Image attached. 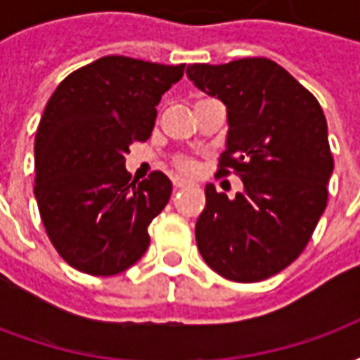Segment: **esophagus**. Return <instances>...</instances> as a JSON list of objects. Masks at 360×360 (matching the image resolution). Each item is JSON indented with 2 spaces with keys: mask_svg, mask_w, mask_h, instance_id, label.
<instances>
[{
  "mask_svg": "<svg viewBox=\"0 0 360 360\" xmlns=\"http://www.w3.org/2000/svg\"><path fill=\"white\" fill-rule=\"evenodd\" d=\"M187 187H188L187 181H183V179H173V188H175V191H181V188H187Z\"/></svg>",
  "mask_w": 360,
  "mask_h": 360,
  "instance_id": "esophagus-1",
  "label": "esophagus"
}]
</instances>
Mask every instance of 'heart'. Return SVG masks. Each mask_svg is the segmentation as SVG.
<instances>
[{"label": "heart", "instance_id": "b5f03b06", "mask_svg": "<svg viewBox=\"0 0 360 360\" xmlns=\"http://www.w3.org/2000/svg\"><path fill=\"white\" fill-rule=\"evenodd\" d=\"M173 167L179 173H183V175H195L198 164H196V160L193 156L181 154V156L173 158Z\"/></svg>", "mask_w": 360, "mask_h": 360}]
</instances>
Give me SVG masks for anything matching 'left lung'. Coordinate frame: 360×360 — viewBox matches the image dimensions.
Returning <instances> with one entry per match:
<instances>
[{
    "label": "left lung",
    "instance_id": "obj_1",
    "mask_svg": "<svg viewBox=\"0 0 360 360\" xmlns=\"http://www.w3.org/2000/svg\"><path fill=\"white\" fill-rule=\"evenodd\" d=\"M187 77L226 103L229 131L218 175L235 173L245 185L233 200L206 185L198 250L221 278H271L304 250L328 204L333 158L324 111L271 59L193 63Z\"/></svg>",
    "mask_w": 360,
    "mask_h": 360
}]
</instances>
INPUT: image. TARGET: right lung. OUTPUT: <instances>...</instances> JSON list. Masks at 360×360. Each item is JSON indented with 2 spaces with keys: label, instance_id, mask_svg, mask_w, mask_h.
Returning a JSON list of instances; mask_svg holds the SVG:
<instances>
[{
  "label": "right lung",
  "instance_id": "1",
  "mask_svg": "<svg viewBox=\"0 0 360 360\" xmlns=\"http://www.w3.org/2000/svg\"><path fill=\"white\" fill-rule=\"evenodd\" d=\"M185 63L105 56L59 82L36 131L34 196L59 257L90 276H115L141 260L148 226L172 196L152 172L131 181L125 154L152 134L156 105Z\"/></svg>",
  "mask_w": 360,
  "mask_h": 360
}]
</instances>
